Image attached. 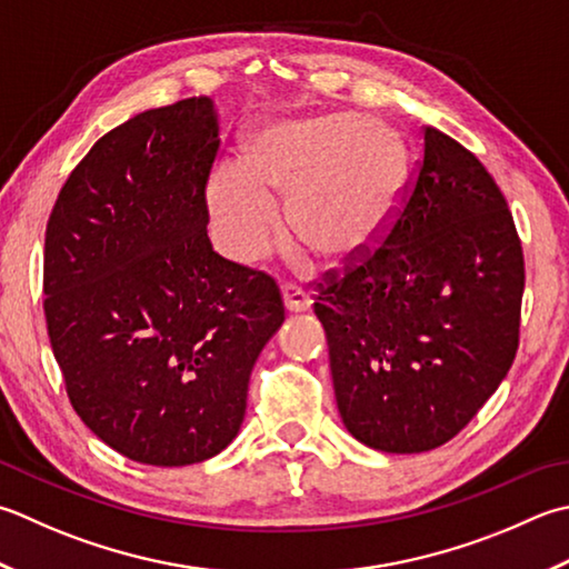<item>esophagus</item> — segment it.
Wrapping results in <instances>:
<instances>
[{
	"instance_id": "34e87169",
	"label": "esophagus",
	"mask_w": 569,
	"mask_h": 569,
	"mask_svg": "<svg viewBox=\"0 0 569 569\" xmlns=\"http://www.w3.org/2000/svg\"><path fill=\"white\" fill-rule=\"evenodd\" d=\"M283 303L288 313H306V310H310V306H313V300H310V296L303 291V288L288 283L283 288Z\"/></svg>"
}]
</instances>
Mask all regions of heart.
Returning <instances> with one entry per match:
<instances>
[{
	"label": "heart",
	"instance_id": "b5f03b06",
	"mask_svg": "<svg viewBox=\"0 0 569 569\" xmlns=\"http://www.w3.org/2000/svg\"><path fill=\"white\" fill-rule=\"evenodd\" d=\"M409 177L405 138L358 113L278 118L256 128L239 167L209 180V211L221 247L259 261L276 233V199L300 249L326 263L360 259L392 227Z\"/></svg>",
	"mask_w": 569,
	"mask_h": 569
}]
</instances>
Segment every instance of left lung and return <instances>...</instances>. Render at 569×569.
Masks as SVG:
<instances>
[{
	"label": "left lung",
	"mask_w": 569,
	"mask_h": 569,
	"mask_svg": "<svg viewBox=\"0 0 569 569\" xmlns=\"http://www.w3.org/2000/svg\"><path fill=\"white\" fill-rule=\"evenodd\" d=\"M522 288L503 192L473 152L425 128L417 180L382 247L318 283L342 425L387 453L453 439L516 360Z\"/></svg>",
	"instance_id": "8db88e82"
}]
</instances>
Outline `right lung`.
Here are the masks:
<instances>
[{
	"label": "right lung",
	"mask_w": 569,
	"mask_h": 569,
	"mask_svg": "<svg viewBox=\"0 0 569 569\" xmlns=\"http://www.w3.org/2000/svg\"><path fill=\"white\" fill-rule=\"evenodd\" d=\"M219 152L211 98L130 118L61 187L43 313L76 415L150 466L207 461L237 437L253 362L286 320L269 273L207 237Z\"/></svg>",
	"instance_id": "right-lung-1"
}]
</instances>
